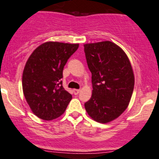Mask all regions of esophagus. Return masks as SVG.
I'll list each match as a JSON object with an SVG mask.
<instances>
[{
	"instance_id": "1",
	"label": "esophagus",
	"mask_w": 159,
	"mask_h": 159,
	"mask_svg": "<svg viewBox=\"0 0 159 159\" xmlns=\"http://www.w3.org/2000/svg\"><path fill=\"white\" fill-rule=\"evenodd\" d=\"M73 92H74V93L75 94V95H78V94L80 93V89H74L73 90Z\"/></svg>"
}]
</instances>
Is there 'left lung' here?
Returning <instances> with one entry per match:
<instances>
[{
  "label": "left lung",
  "mask_w": 159,
  "mask_h": 159,
  "mask_svg": "<svg viewBox=\"0 0 159 159\" xmlns=\"http://www.w3.org/2000/svg\"><path fill=\"white\" fill-rule=\"evenodd\" d=\"M84 51L93 84L85 110L93 120L106 124L128 108L135 85L132 67L125 52L110 41L85 44Z\"/></svg>",
  "instance_id": "1"
}]
</instances>
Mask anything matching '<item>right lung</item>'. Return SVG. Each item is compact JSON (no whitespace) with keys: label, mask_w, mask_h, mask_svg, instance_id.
Listing matches in <instances>:
<instances>
[{"label":"right lung","mask_w":159,"mask_h":159,"mask_svg":"<svg viewBox=\"0 0 159 159\" xmlns=\"http://www.w3.org/2000/svg\"><path fill=\"white\" fill-rule=\"evenodd\" d=\"M79 44L47 42L32 52L24 66L22 86L32 112L44 120L64 113L72 95L62 86V71Z\"/></svg>","instance_id":"add662e5"}]
</instances>
